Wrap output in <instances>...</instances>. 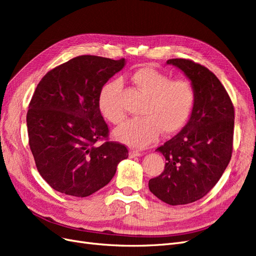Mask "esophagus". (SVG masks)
<instances>
[{
	"instance_id": "1",
	"label": "esophagus",
	"mask_w": 256,
	"mask_h": 256,
	"mask_svg": "<svg viewBox=\"0 0 256 256\" xmlns=\"http://www.w3.org/2000/svg\"><path fill=\"white\" fill-rule=\"evenodd\" d=\"M142 154V152H138V150H130L129 152V157L130 158H134V157H140Z\"/></svg>"
}]
</instances>
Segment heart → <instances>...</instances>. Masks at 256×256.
Masks as SVG:
<instances>
[{
  "label": "heart",
  "mask_w": 256,
  "mask_h": 256,
  "mask_svg": "<svg viewBox=\"0 0 256 256\" xmlns=\"http://www.w3.org/2000/svg\"><path fill=\"white\" fill-rule=\"evenodd\" d=\"M136 88L147 96L142 114L115 130L118 141L136 148L152 143L161 130L164 134H176L188 122L196 102V90L187 80H172L171 76L152 67H142L131 76ZM120 80L106 82L98 94L102 115L112 124H120L126 118L120 104Z\"/></svg>",
  "instance_id": "b5f03b06"
}]
</instances>
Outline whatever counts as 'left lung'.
<instances>
[{
	"mask_svg": "<svg viewBox=\"0 0 256 256\" xmlns=\"http://www.w3.org/2000/svg\"><path fill=\"white\" fill-rule=\"evenodd\" d=\"M196 90V102L182 131L156 150L164 171L152 178V194L168 205L202 198L219 182L233 152L234 106L222 83L208 68L191 60L172 58Z\"/></svg>",
	"mask_w": 256,
	"mask_h": 256,
	"instance_id": "1",
	"label": "left lung"
}]
</instances>
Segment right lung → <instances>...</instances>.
Returning <instances> with one entry per match:
<instances>
[{"mask_svg":"<svg viewBox=\"0 0 256 256\" xmlns=\"http://www.w3.org/2000/svg\"><path fill=\"white\" fill-rule=\"evenodd\" d=\"M125 58L81 56L53 68L28 104V144L38 172L50 187L85 198L110 182L128 158L125 145L108 140L98 108L99 90L125 66ZM99 140L106 141L100 146Z\"/></svg>","mask_w":256,"mask_h":256,"instance_id":"obj_1","label":"right lung"}]
</instances>
